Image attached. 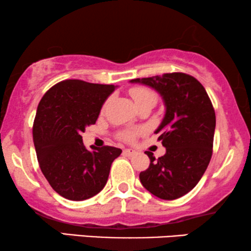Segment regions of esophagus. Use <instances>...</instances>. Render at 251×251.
Listing matches in <instances>:
<instances>
[{
	"instance_id": "obj_1",
	"label": "esophagus",
	"mask_w": 251,
	"mask_h": 251,
	"mask_svg": "<svg viewBox=\"0 0 251 251\" xmlns=\"http://www.w3.org/2000/svg\"><path fill=\"white\" fill-rule=\"evenodd\" d=\"M123 154H125V155H126V156H133V155H136L137 152L132 149H126V150L123 151Z\"/></svg>"
}]
</instances>
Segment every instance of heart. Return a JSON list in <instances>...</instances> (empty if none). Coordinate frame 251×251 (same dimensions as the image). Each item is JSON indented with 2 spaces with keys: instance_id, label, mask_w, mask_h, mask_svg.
<instances>
[{
  "instance_id": "obj_1",
  "label": "heart",
  "mask_w": 251,
  "mask_h": 251,
  "mask_svg": "<svg viewBox=\"0 0 251 251\" xmlns=\"http://www.w3.org/2000/svg\"><path fill=\"white\" fill-rule=\"evenodd\" d=\"M130 94H131L133 100H135L136 104H138L140 101H144V100H147V99H150V100H154L155 101L156 99V96L154 94V91L151 90V89L146 88V87H135L132 88L131 90H130ZM136 136V132L133 131H126L122 135L123 138L126 140H132L135 138Z\"/></svg>"
}]
</instances>
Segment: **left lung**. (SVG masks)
<instances>
[{
    "label": "left lung",
    "mask_w": 251,
    "mask_h": 251,
    "mask_svg": "<svg viewBox=\"0 0 251 251\" xmlns=\"http://www.w3.org/2000/svg\"><path fill=\"white\" fill-rule=\"evenodd\" d=\"M131 83L149 85L162 97L166 114L155 130L166 154L139 174L150 193L175 200L193 190L210 162L216 115L210 98L200 82L185 73H167L135 78Z\"/></svg>",
    "instance_id": "left-lung-1"
}]
</instances>
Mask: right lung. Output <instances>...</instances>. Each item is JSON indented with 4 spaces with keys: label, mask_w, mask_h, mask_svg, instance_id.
<instances>
[{
    "label": "right lung",
    "mask_w": 251,
    "mask_h": 251,
    "mask_svg": "<svg viewBox=\"0 0 251 251\" xmlns=\"http://www.w3.org/2000/svg\"><path fill=\"white\" fill-rule=\"evenodd\" d=\"M113 84L65 80L41 99L33 125V142L41 171L51 187L65 199L83 201L107 183L116 147L85 149L82 132L95 125Z\"/></svg>",
    "instance_id": "right-lung-1"
}]
</instances>
